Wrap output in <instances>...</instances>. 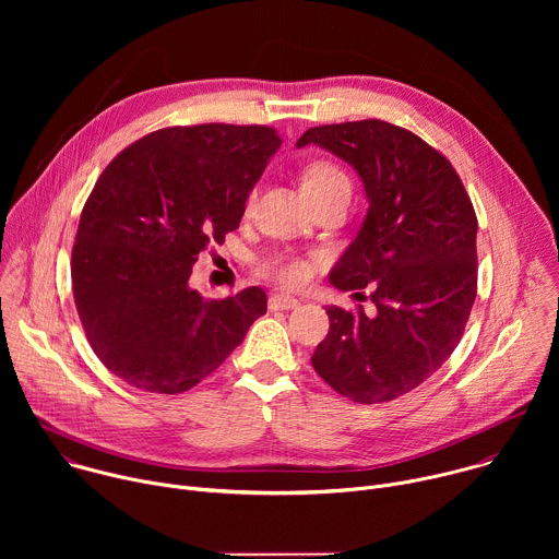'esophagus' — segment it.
Returning <instances> with one entry per match:
<instances>
[{
  "label": "esophagus",
  "mask_w": 559,
  "mask_h": 559,
  "mask_svg": "<svg viewBox=\"0 0 559 559\" xmlns=\"http://www.w3.org/2000/svg\"><path fill=\"white\" fill-rule=\"evenodd\" d=\"M300 302L292 296H285V294H272L270 296V309H294L298 307Z\"/></svg>",
  "instance_id": "1"
}]
</instances>
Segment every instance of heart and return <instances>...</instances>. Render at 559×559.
<instances>
[{"label": "heart", "instance_id": "b5f03b06", "mask_svg": "<svg viewBox=\"0 0 559 559\" xmlns=\"http://www.w3.org/2000/svg\"><path fill=\"white\" fill-rule=\"evenodd\" d=\"M300 188L305 194H321L336 188H349V179L345 170L334 162H328V158H316V162L305 166L300 175ZM259 272L267 278H274L281 285L298 287L311 278L313 265L300 257L278 254L263 261Z\"/></svg>", "mask_w": 559, "mask_h": 559}]
</instances>
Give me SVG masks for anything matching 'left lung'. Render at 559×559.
I'll use <instances>...</instances> for the list:
<instances>
[{
	"label": "left lung",
	"instance_id": "obj_1",
	"mask_svg": "<svg viewBox=\"0 0 559 559\" xmlns=\"http://www.w3.org/2000/svg\"><path fill=\"white\" fill-rule=\"evenodd\" d=\"M307 143L362 179L369 210L330 281L369 287L376 305L371 316L328 307L330 332L311 365L354 403H389L433 376L464 334L477 292L475 210L449 158L401 126H316L296 145Z\"/></svg>",
	"mask_w": 559,
	"mask_h": 559
}]
</instances>
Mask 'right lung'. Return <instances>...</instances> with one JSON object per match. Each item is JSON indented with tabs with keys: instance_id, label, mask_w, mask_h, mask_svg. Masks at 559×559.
Segmentation results:
<instances>
[{
	"instance_id": "1",
	"label": "right lung",
	"mask_w": 559,
	"mask_h": 559,
	"mask_svg": "<svg viewBox=\"0 0 559 559\" xmlns=\"http://www.w3.org/2000/svg\"><path fill=\"white\" fill-rule=\"evenodd\" d=\"M278 147L270 126L162 128L97 179L72 246V294L93 352L123 382L183 393L267 311L261 287L203 300L188 281L199 254L241 223Z\"/></svg>"
}]
</instances>
